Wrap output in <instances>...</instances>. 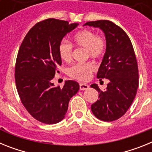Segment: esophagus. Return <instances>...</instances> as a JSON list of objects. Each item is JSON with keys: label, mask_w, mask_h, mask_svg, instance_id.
<instances>
[{"label": "esophagus", "mask_w": 152, "mask_h": 152, "mask_svg": "<svg viewBox=\"0 0 152 152\" xmlns=\"http://www.w3.org/2000/svg\"><path fill=\"white\" fill-rule=\"evenodd\" d=\"M79 85H80V89L81 90V91L87 90V89H88V88H89V85H88V84H84V83H80Z\"/></svg>", "instance_id": "1"}]
</instances>
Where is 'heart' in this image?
I'll list each match as a JSON object with an SVG mask.
<instances>
[{"label": "heart", "instance_id": "b5f03b06", "mask_svg": "<svg viewBox=\"0 0 152 152\" xmlns=\"http://www.w3.org/2000/svg\"><path fill=\"white\" fill-rule=\"evenodd\" d=\"M72 39L77 46L85 48L87 56L91 58H100L107 49V42L104 36L96 34L91 29H84L78 31L74 35ZM58 51L61 60L69 61L72 58L73 45L68 40L62 39L58 44ZM95 69V64L91 61L75 63L68 68V75L80 81H86L89 80Z\"/></svg>", "mask_w": 152, "mask_h": 152}]
</instances>
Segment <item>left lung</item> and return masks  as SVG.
Wrapping results in <instances>:
<instances>
[{
	"mask_svg": "<svg viewBox=\"0 0 152 152\" xmlns=\"http://www.w3.org/2000/svg\"><path fill=\"white\" fill-rule=\"evenodd\" d=\"M84 25L101 29L107 41L96 77L108 79L110 83L105 91L96 84L91 85L99 93V100L91 105V111L100 120L114 121L128 110L139 87V68L133 46L126 32L111 21H90Z\"/></svg>",
	"mask_w": 152,
	"mask_h": 152,
	"instance_id": "left-lung-1",
	"label": "left lung"
}]
</instances>
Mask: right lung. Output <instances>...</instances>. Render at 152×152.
Wrapping results in <instances>:
<instances>
[{
	"mask_svg": "<svg viewBox=\"0 0 152 152\" xmlns=\"http://www.w3.org/2000/svg\"><path fill=\"white\" fill-rule=\"evenodd\" d=\"M77 23L49 18L38 22L26 35L15 64V82L23 105L36 120L45 124L61 121L78 83L66 80L63 88L52 80L61 64L58 46Z\"/></svg>",
	"mask_w": 152,
	"mask_h": 152,
	"instance_id": "obj_1",
	"label": "right lung"
}]
</instances>
